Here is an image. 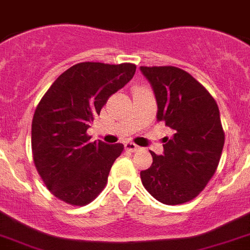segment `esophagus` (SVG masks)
Segmentation results:
<instances>
[{"mask_svg": "<svg viewBox=\"0 0 250 250\" xmlns=\"http://www.w3.org/2000/svg\"><path fill=\"white\" fill-rule=\"evenodd\" d=\"M125 148H126L127 150H130V152H138V150L142 149L139 146L131 143V142H126V143H125Z\"/></svg>", "mask_w": 250, "mask_h": 250, "instance_id": "esophagus-1", "label": "esophagus"}]
</instances>
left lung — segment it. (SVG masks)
<instances>
[{
	"label": "left lung",
	"instance_id": "8db88e82",
	"mask_svg": "<svg viewBox=\"0 0 250 250\" xmlns=\"http://www.w3.org/2000/svg\"><path fill=\"white\" fill-rule=\"evenodd\" d=\"M157 101V120L174 130L164 138V153L140 171L148 193L164 204L194 199L216 172L225 133L213 97L199 82L174 66H140Z\"/></svg>",
	"mask_w": 250,
	"mask_h": 250
}]
</instances>
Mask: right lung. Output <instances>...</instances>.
Segmentation results:
<instances>
[{"instance_id":"1","label":"right lung","mask_w":250,"mask_h":250,"mask_svg":"<svg viewBox=\"0 0 250 250\" xmlns=\"http://www.w3.org/2000/svg\"><path fill=\"white\" fill-rule=\"evenodd\" d=\"M134 63L80 62L55 80L36 108L32 123L33 161L56 198L85 206L107 184L121 143H90L86 130L113 93L131 80Z\"/></svg>"}]
</instances>
